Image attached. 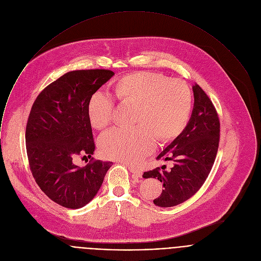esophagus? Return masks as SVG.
<instances>
[{
    "label": "esophagus",
    "mask_w": 261,
    "mask_h": 261,
    "mask_svg": "<svg viewBox=\"0 0 261 261\" xmlns=\"http://www.w3.org/2000/svg\"><path fill=\"white\" fill-rule=\"evenodd\" d=\"M127 167H128V169H129V171H130V173H132V176H133V178H135V179H138V178H140V177H142V171L140 170V169H137V168H134L133 166H129V165H126Z\"/></svg>",
    "instance_id": "34e87169"
}]
</instances>
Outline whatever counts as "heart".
<instances>
[{"label":"heart","mask_w":261,"mask_h":261,"mask_svg":"<svg viewBox=\"0 0 261 261\" xmlns=\"http://www.w3.org/2000/svg\"><path fill=\"white\" fill-rule=\"evenodd\" d=\"M117 99L135 105L128 128L115 127L102 134L98 144L102 154L111 160L137 164L161 142L178 137L187 125L192 93L179 79L152 73H136L122 77L115 88ZM115 101L111 93L98 90L90 98L88 114L91 124L104 128L111 123Z\"/></svg>","instance_id":"heart-1"}]
</instances>
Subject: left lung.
Returning <instances> with one entry per match:
<instances>
[{
  "instance_id": "1",
  "label": "left lung",
  "mask_w": 261,
  "mask_h": 261,
  "mask_svg": "<svg viewBox=\"0 0 261 261\" xmlns=\"http://www.w3.org/2000/svg\"><path fill=\"white\" fill-rule=\"evenodd\" d=\"M194 106L191 117L183 132L157 157L171 161L166 165L144 172V178H156L163 183V190L154 203L170 207L193 196L211 172L220 142L218 112L205 92L197 84L193 86Z\"/></svg>"
}]
</instances>
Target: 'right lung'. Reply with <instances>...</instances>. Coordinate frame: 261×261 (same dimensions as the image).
I'll return each mask as SVG.
<instances>
[{"instance_id":"right-lung-1","label":"right lung","mask_w":261,"mask_h":261,"mask_svg":"<svg viewBox=\"0 0 261 261\" xmlns=\"http://www.w3.org/2000/svg\"><path fill=\"white\" fill-rule=\"evenodd\" d=\"M113 75L105 69L69 72L44 88L31 107L25 132L29 167L40 189L62 206L86 205L112 166L91 158L79 168L74 160L94 153L88 104Z\"/></svg>"}]
</instances>
